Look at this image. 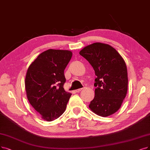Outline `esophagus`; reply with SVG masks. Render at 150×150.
I'll return each mask as SVG.
<instances>
[{
	"mask_svg": "<svg viewBox=\"0 0 150 150\" xmlns=\"http://www.w3.org/2000/svg\"><path fill=\"white\" fill-rule=\"evenodd\" d=\"M82 88H79V89H77V90H76V91H74L75 92H76V93H79V92H81V91H82Z\"/></svg>",
	"mask_w": 150,
	"mask_h": 150,
	"instance_id": "1",
	"label": "esophagus"
}]
</instances>
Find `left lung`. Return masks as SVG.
Instances as JSON below:
<instances>
[{
	"mask_svg": "<svg viewBox=\"0 0 150 150\" xmlns=\"http://www.w3.org/2000/svg\"><path fill=\"white\" fill-rule=\"evenodd\" d=\"M79 54L91 64L97 76L90 109L102 117L115 113L127 92V70L124 59L112 47L100 42L85 47Z\"/></svg>",
	"mask_w": 150,
	"mask_h": 150,
	"instance_id": "left-lung-1",
	"label": "left lung"
}]
</instances>
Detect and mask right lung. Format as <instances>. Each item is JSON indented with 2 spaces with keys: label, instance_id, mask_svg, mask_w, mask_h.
I'll use <instances>...</instances> for the list:
<instances>
[{
  "label": "right lung",
  "instance_id": "right-lung-1",
  "mask_svg": "<svg viewBox=\"0 0 150 150\" xmlns=\"http://www.w3.org/2000/svg\"><path fill=\"white\" fill-rule=\"evenodd\" d=\"M73 55L69 50L49 49L30 64L25 77L28 100L41 118L52 121L64 112L71 93L66 92L64 70Z\"/></svg>",
  "mask_w": 150,
  "mask_h": 150
}]
</instances>
